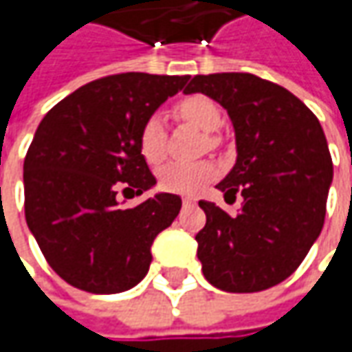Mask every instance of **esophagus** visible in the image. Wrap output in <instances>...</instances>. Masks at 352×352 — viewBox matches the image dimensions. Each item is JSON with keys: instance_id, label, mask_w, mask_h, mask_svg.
Instances as JSON below:
<instances>
[{"instance_id": "34e87169", "label": "esophagus", "mask_w": 352, "mask_h": 352, "mask_svg": "<svg viewBox=\"0 0 352 352\" xmlns=\"http://www.w3.org/2000/svg\"><path fill=\"white\" fill-rule=\"evenodd\" d=\"M182 204H184V206H194V204H196V199H194L192 196H184Z\"/></svg>"}]
</instances>
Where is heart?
Listing matches in <instances>:
<instances>
[{
  "label": "heart",
  "mask_w": 352,
  "mask_h": 352,
  "mask_svg": "<svg viewBox=\"0 0 352 352\" xmlns=\"http://www.w3.org/2000/svg\"><path fill=\"white\" fill-rule=\"evenodd\" d=\"M174 116L180 121L199 129L206 133V148L215 151L221 144V137L217 135V127L221 125V111L217 103L208 96L194 94L186 96L174 103L172 107ZM139 151L142 158L148 164H160L166 156V131L162 125V119L158 116H151L142 123L139 131ZM217 176V166L204 160L194 164H166L158 172V184L162 190L174 194H194L201 186H206Z\"/></svg>",
  "instance_id": "heart-1"
}]
</instances>
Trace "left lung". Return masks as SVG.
<instances>
[{
    "mask_svg": "<svg viewBox=\"0 0 352 352\" xmlns=\"http://www.w3.org/2000/svg\"><path fill=\"white\" fill-rule=\"evenodd\" d=\"M184 91L221 103L236 137L235 166L217 188L225 199L241 194L243 204L231 215L199 201L204 276L235 294L272 288L302 264L323 229L333 180L323 129L292 91L247 72L194 76Z\"/></svg>",
    "mask_w": 352,
    "mask_h": 352,
    "instance_id": "obj_1",
    "label": "left lung"
}]
</instances>
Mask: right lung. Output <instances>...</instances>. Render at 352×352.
I'll use <instances>...</instances> for the list:
<instances>
[{"label": "right lung", "mask_w": 352, "mask_h": 352, "mask_svg": "<svg viewBox=\"0 0 352 352\" xmlns=\"http://www.w3.org/2000/svg\"><path fill=\"white\" fill-rule=\"evenodd\" d=\"M190 76L125 72L94 80L58 102L25 156V219L47 263L70 286L117 294L137 286L151 245L180 213L182 199L141 196L156 178L139 151V131Z\"/></svg>", "instance_id": "right-lung-1"}]
</instances>
